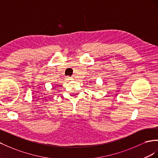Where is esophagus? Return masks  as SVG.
Returning <instances> with one entry per match:
<instances>
[{
  "instance_id": "esophagus-1",
  "label": "esophagus",
  "mask_w": 158,
  "mask_h": 158,
  "mask_svg": "<svg viewBox=\"0 0 158 158\" xmlns=\"http://www.w3.org/2000/svg\"><path fill=\"white\" fill-rule=\"evenodd\" d=\"M67 79H68V80H71V77H67Z\"/></svg>"
}]
</instances>
